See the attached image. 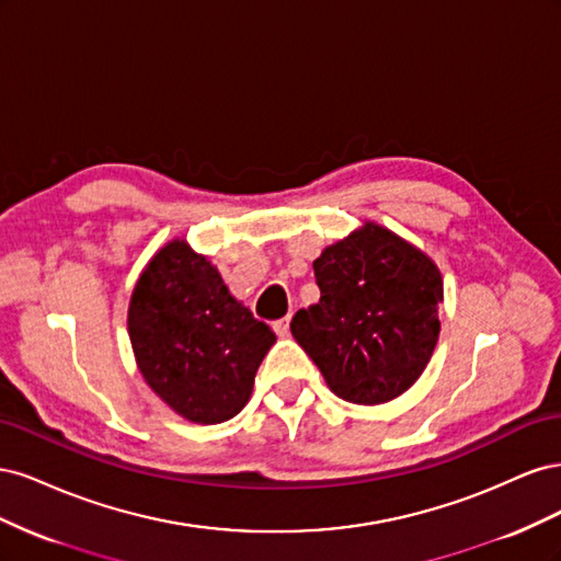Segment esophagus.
<instances>
[{
	"label": "esophagus",
	"mask_w": 561,
	"mask_h": 561,
	"mask_svg": "<svg viewBox=\"0 0 561 561\" xmlns=\"http://www.w3.org/2000/svg\"><path fill=\"white\" fill-rule=\"evenodd\" d=\"M274 332H276L278 336H287V334H290V318L276 320V322H274Z\"/></svg>",
	"instance_id": "obj_1"
}]
</instances>
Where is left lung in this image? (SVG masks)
I'll list each match as a JSON object with an SVG mask.
<instances>
[{
  "instance_id": "obj_1",
  "label": "left lung",
  "mask_w": 561,
  "mask_h": 561,
  "mask_svg": "<svg viewBox=\"0 0 561 561\" xmlns=\"http://www.w3.org/2000/svg\"><path fill=\"white\" fill-rule=\"evenodd\" d=\"M313 271L320 301L297 311L290 330L332 393L375 407L410 390L439 336L437 264L367 219L322 250Z\"/></svg>"
}]
</instances>
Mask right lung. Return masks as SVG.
Returning <instances> with one entry per match:
<instances>
[{
	"label": "right lung",
	"mask_w": 561,
	"mask_h": 561,
	"mask_svg": "<svg viewBox=\"0 0 561 561\" xmlns=\"http://www.w3.org/2000/svg\"><path fill=\"white\" fill-rule=\"evenodd\" d=\"M128 336L147 386L182 419L213 426L252 396L276 334L236 299L217 266L186 239L147 262L128 301Z\"/></svg>",
	"instance_id": "right-lung-1"
}]
</instances>
